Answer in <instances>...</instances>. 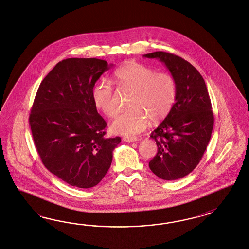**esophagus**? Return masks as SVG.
<instances>
[{"mask_svg":"<svg viewBox=\"0 0 249 249\" xmlns=\"http://www.w3.org/2000/svg\"><path fill=\"white\" fill-rule=\"evenodd\" d=\"M123 140L126 142H135L138 141V139L135 137H124Z\"/></svg>","mask_w":249,"mask_h":249,"instance_id":"esophagus-1","label":"esophagus"}]
</instances>
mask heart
<instances>
[{
	"mask_svg": "<svg viewBox=\"0 0 249 249\" xmlns=\"http://www.w3.org/2000/svg\"><path fill=\"white\" fill-rule=\"evenodd\" d=\"M114 83L121 89H132L129 100L132 107L112 122L115 133L134 136L143 131L150 123L164 120L174 107L176 97V83L166 72H156L136 61L125 63L114 72ZM95 106L108 118L119 112L112 86L99 81L92 89Z\"/></svg>",
	"mask_w": 249,
	"mask_h": 249,
	"instance_id": "1",
	"label": "heart"
}]
</instances>
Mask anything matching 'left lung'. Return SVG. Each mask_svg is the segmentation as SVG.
<instances>
[{"mask_svg":"<svg viewBox=\"0 0 249 249\" xmlns=\"http://www.w3.org/2000/svg\"><path fill=\"white\" fill-rule=\"evenodd\" d=\"M143 56L163 62L176 83L171 112L151 132L158 152L149 166L162 180H178L196 169L209 143L214 121L211 99L203 76L188 61L162 51Z\"/></svg>","mask_w":249,"mask_h":249,"instance_id":"left-lung-1","label":"left lung"}]
</instances>
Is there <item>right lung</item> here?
Here are the masks:
<instances>
[{
	"label": "right lung",
	"mask_w": 249,
	"mask_h": 249,
	"mask_svg": "<svg viewBox=\"0 0 249 249\" xmlns=\"http://www.w3.org/2000/svg\"><path fill=\"white\" fill-rule=\"evenodd\" d=\"M112 65L97 58L62 60L40 84L29 116L35 146L45 168L78 188L97 185L112 162L120 137L107 139L92 89Z\"/></svg>",
	"instance_id": "add662e5"
}]
</instances>
